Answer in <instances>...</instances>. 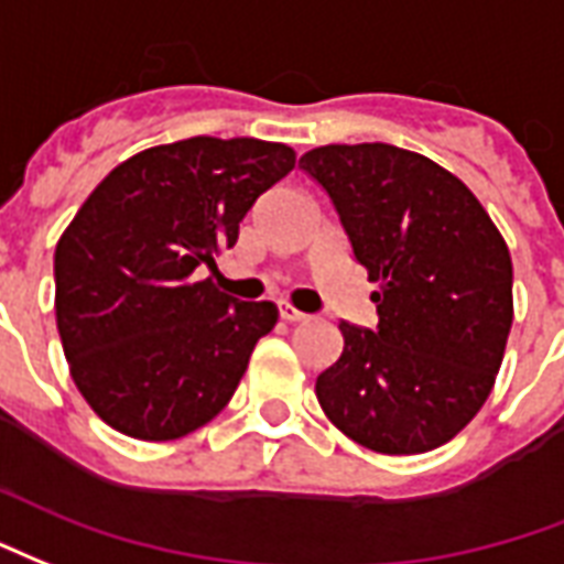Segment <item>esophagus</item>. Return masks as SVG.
<instances>
[{
  "instance_id": "34e87169",
  "label": "esophagus",
  "mask_w": 564,
  "mask_h": 564,
  "mask_svg": "<svg viewBox=\"0 0 564 564\" xmlns=\"http://www.w3.org/2000/svg\"><path fill=\"white\" fill-rule=\"evenodd\" d=\"M279 318H282V322H288V324H297V322H306L310 315H306V312L294 310L291 303H282V306H279Z\"/></svg>"
}]
</instances>
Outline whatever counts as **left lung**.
Instances as JSON below:
<instances>
[{"label":"left lung","mask_w":564,"mask_h":564,"mask_svg":"<svg viewBox=\"0 0 564 564\" xmlns=\"http://www.w3.org/2000/svg\"><path fill=\"white\" fill-rule=\"evenodd\" d=\"M300 167L327 192L378 282V327L339 322L343 355L315 397L357 445L423 454L487 402L513 322V267L463 180L390 143H330Z\"/></svg>","instance_id":"8db88e82"}]
</instances>
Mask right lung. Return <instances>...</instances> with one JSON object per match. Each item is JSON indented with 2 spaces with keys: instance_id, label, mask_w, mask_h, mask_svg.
<instances>
[{
  "instance_id": "1",
  "label": "right lung",
  "mask_w": 564,
  "mask_h": 564,
  "mask_svg": "<svg viewBox=\"0 0 564 564\" xmlns=\"http://www.w3.org/2000/svg\"><path fill=\"white\" fill-rule=\"evenodd\" d=\"M258 138H188L117 164L56 242V327L84 400L117 433L171 442L228 405L273 303L195 279L294 167Z\"/></svg>"
}]
</instances>
